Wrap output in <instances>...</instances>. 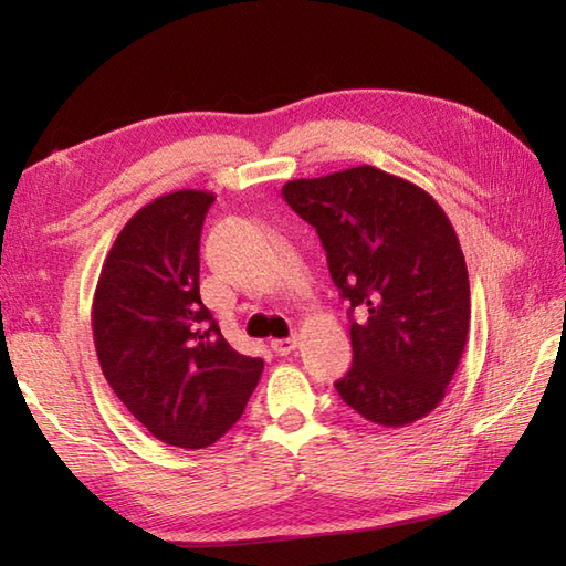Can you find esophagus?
Listing matches in <instances>:
<instances>
[{"label":"esophagus","mask_w":566,"mask_h":566,"mask_svg":"<svg viewBox=\"0 0 566 566\" xmlns=\"http://www.w3.org/2000/svg\"><path fill=\"white\" fill-rule=\"evenodd\" d=\"M296 338L292 335V338H276V340H272V350L280 355V357H286L290 353H294L296 350Z\"/></svg>","instance_id":"1"}]
</instances>
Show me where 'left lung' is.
Instances as JSON below:
<instances>
[{
	"instance_id": "8db88e82",
	"label": "left lung",
	"mask_w": 566,
	"mask_h": 566,
	"mask_svg": "<svg viewBox=\"0 0 566 566\" xmlns=\"http://www.w3.org/2000/svg\"><path fill=\"white\" fill-rule=\"evenodd\" d=\"M316 228L333 284L350 308L353 367L340 399L377 426L401 428L436 408L469 331V276L440 203L371 165L282 187ZM366 314L357 324L352 311Z\"/></svg>"
}]
</instances>
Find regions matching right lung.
Returning a JSON list of instances; mask_svg holds the SVG:
<instances>
[{
    "label": "right lung",
    "mask_w": 566,
    "mask_h": 566,
    "mask_svg": "<svg viewBox=\"0 0 566 566\" xmlns=\"http://www.w3.org/2000/svg\"><path fill=\"white\" fill-rule=\"evenodd\" d=\"M213 195L179 189L146 203L104 260L92 304L106 381L138 423L175 448L231 430L264 363L233 350L199 296V240Z\"/></svg>",
    "instance_id": "add662e5"
}]
</instances>
